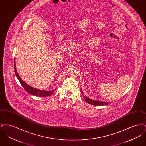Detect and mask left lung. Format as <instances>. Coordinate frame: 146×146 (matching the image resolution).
I'll return each mask as SVG.
<instances>
[{
	"label": "left lung",
	"mask_w": 146,
	"mask_h": 146,
	"mask_svg": "<svg viewBox=\"0 0 146 146\" xmlns=\"http://www.w3.org/2000/svg\"><path fill=\"white\" fill-rule=\"evenodd\" d=\"M81 92H82V94L85 100L86 101V102H88V103L89 104H92V105H96V106H104V105H107V104H109V103H108V102H107L93 100H91L90 98H89L85 96L84 95L83 92L82 90L81 91Z\"/></svg>",
	"instance_id": "left-lung-1"
}]
</instances>
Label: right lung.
I'll return each instance as SVG.
<instances>
[{
  "mask_svg": "<svg viewBox=\"0 0 146 146\" xmlns=\"http://www.w3.org/2000/svg\"><path fill=\"white\" fill-rule=\"evenodd\" d=\"M14 70H15L16 76L17 78L21 85L25 89V90L31 95L36 96H39V97H46V96H49L50 95H51L56 90V89H55L52 91L42 90H39L38 89L34 88L29 86L23 80H22V79L19 76V75L17 72V70L16 68V64H15V58L14 60Z\"/></svg>",
  "mask_w": 146,
  "mask_h": 146,
  "instance_id": "1",
  "label": "right lung"
}]
</instances>
